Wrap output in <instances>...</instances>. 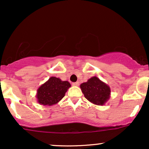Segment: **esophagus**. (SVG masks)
<instances>
[{
    "label": "esophagus",
    "instance_id": "obj_1",
    "mask_svg": "<svg viewBox=\"0 0 149 149\" xmlns=\"http://www.w3.org/2000/svg\"><path fill=\"white\" fill-rule=\"evenodd\" d=\"M72 85H76V86H77V85H79V82H75V83H72Z\"/></svg>",
    "mask_w": 149,
    "mask_h": 149
}]
</instances>
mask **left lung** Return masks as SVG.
<instances>
[{"instance_id":"left-lung-1","label":"left lung","mask_w":149,"mask_h":149,"mask_svg":"<svg viewBox=\"0 0 149 149\" xmlns=\"http://www.w3.org/2000/svg\"><path fill=\"white\" fill-rule=\"evenodd\" d=\"M80 88L85 98L97 105H103L110 96V88L96 76L82 83Z\"/></svg>"}]
</instances>
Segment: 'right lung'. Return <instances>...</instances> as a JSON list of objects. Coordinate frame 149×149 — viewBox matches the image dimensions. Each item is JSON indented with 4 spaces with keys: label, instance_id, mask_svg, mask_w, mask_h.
<instances>
[{
    "label": "right lung",
    "instance_id": "obj_1",
    "mask_svg": "<svg viewBox=\"0 0 149 149\" xmlns=\"http://www.w3.org/2000/svg\"><path fill=\"white\" fill-rule=\"evenodd\" d=\"M70 87L71 84L68 81H61L59 78L51 77L38 90V102L45 106L57 104L64 97Z\"/></svg>",
    "mask_w": 149,
    "mask_h": 149
}]
</instances>
